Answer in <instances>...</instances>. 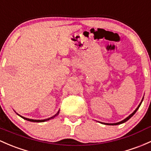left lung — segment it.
I'll use <instances>...</instances> for the list:
<instances>
[{
    "label": "left lung",
    "instance_id": "1",
    "mask_svg": "<svg viewBox=\"0 0 151 151\" xmlns=\"http://www.w3.org/2000/svg\"><path fill=\"white\" fill-rule=\"evenodd\" d=\"M142 101H143V98H142V101H141L140 104H139V106H137V109H136L134 111V112H133L132 114H130V115L129 116H127V117L126 119H124V120H122V121L119 122H117V123H113V124H109V123H102V122H101V123H102V124H107V125H118V124H122V123H124V122H126L127 121H128V120H129V119L131 118V117L132 116L134 115V114L136 113V111H137L138 110V109H139V106H140L141 104H142Z\"/></svg>",
    "mask_w": 151,
    "mask_h": 151
}]
</instances>
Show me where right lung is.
Segmentation results:
<instances>
[{"label": "right lung", "instance_id": "right-lung-1", "mask_svg": "<svg viewBox=\"0 0 151 151\" xmlns=\"http://www.w3.org/2000/svg\"><path fill=\"white\" fill-rule=\"evenodd\" d=\"M58 113H59V111H58V113H57L56 114H55L54 116H53L52 117H50V118H48V119H42V120H37V119H28V118H25V117H24V116H20L19 114H18L19 116H21L22 119H25V120H27V121H29V122H46V121H48V120H50V119H53V118H55V116H56L57 115H58Z\"/></svg>", "mask_w": 151, "mask_h": 151}]
</instances>
